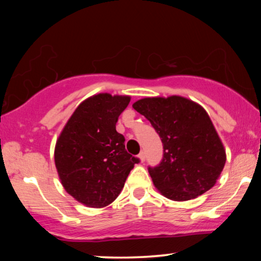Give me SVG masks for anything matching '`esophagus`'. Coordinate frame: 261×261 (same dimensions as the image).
Masks as SVG:
<instances>
[{
    "mask_svg": "<svg viewBox=\"0 0 261 261\" xmlns=\"http://www.w3.org/2000/svg\"><path fill=\"white\" fill-rule=\"evenodd\" d=\"M139 159H140V162H141V163H144V162H145V159H146L145 152H141L140 154H139Z\"/></svg>",
    "mask_w": 261,
    "mask_h": 261,
    "instance_id": "obj_1",
    "label": "esophagus"
}]
</instances>
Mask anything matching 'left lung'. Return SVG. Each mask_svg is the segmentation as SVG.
I'll return each mask as SVG.
<instances>
[{"label":"left lung","mask_w":261,"mask_h":261,"mask_svg":"<svg viewBox=\"0 0 261 261\" xmlns=\"http://www.w3.org/2000/svg\"><path fill=\"white\" fill-rule=\"evenodd\" d=\"M133 108L162 139V163L148 167L160 194L172 201H189L216 184L226 164V149L202 106L173 95L141 98Z\"/></svg>","instance_id":"left-lung-1"}]
</instances>
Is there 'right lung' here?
Wrapping results in <instances>:
<instances>
[{
    "mask_svg": "<svg viewBox=\"0 0 261 261\" xmlns=\"http://www.w3.org/2000/svg\"><path fill=\"white\" fill-rule=\"evenodd\" d=\"M129 96L97 94L77 107L57 139L55 163L69 195L89 208H103L116 199L139 159L124 148L116 132Z\"/></svg>",
    "mask_w": 261,
    "mask_h": 261,
    "instance_id": "obj_1",
    "label": "right lung"
}]
</instances>
